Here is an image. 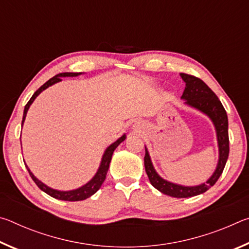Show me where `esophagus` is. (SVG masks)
<instances>
[{"instance_id": "1", "label": "esophagus", "mask_w": 249, "mask_h": 249, "mask_svg": "<svg viewBox=\"0 0 249 249\" xmlns=\"http://www.w3.org/2000/svg\"><path fill=\"white\" fill-rule=\"evenodd\" d=\"M134 127H135V126H134Z\"/></svg>"}]
</instances>
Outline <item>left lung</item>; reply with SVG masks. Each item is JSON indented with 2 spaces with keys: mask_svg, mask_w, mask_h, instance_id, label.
<instances>
[{
  "mask_svg": "<svg viewBox=\"0 0 249 249\" xmlns=\"http://www.w3.org/2000/svg\"><path fill=\"white\" fill-rule=\"evenodd\" d=\"M180 75L185 82V88L181 99L184 100L185 104L189 105V107L196 108L197 111L208 115L211 121L213 122L214 126H215L218 145V162L216 169L206 182L195 185V187H184V185L172 183L170 181L162 179L156 172L146 147L144 162L146 174L148 176L150 183L157 190L163 193V195L174 197H190L208 191L211 187L215 184L223 170H224L230 153L229 120H227L226 111L223 107L221 101L201 79L187 73H180Z\"/></svg>",
  "mask_w": 249,
  "mask_h": 249,
  "instance_id": "obj_1",
  "label": "left lung"
}]
</instances>
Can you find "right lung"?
Returning a JSON list of instances; mask_svg holds the SVG:
<instances>
[{
    "mask_svg": "<svg viewBox=\"0 0 249 249\" xmlns=\"http://www.w3.org/2000/svg\"><path fill=\"white\" fill-rule=\"evenodd\" d=\"M79 74H81V72H62V73H59L57 75H54V77H53L52 79H49L47 82L44 83L43 86H41L39 89L33 94L31 100H29L27 102V104L25 105L22 126H23V123L25 121V117H26L28 108H29V107H31V104L34 102V100L37 98V95H39V93H41V92H43L44 90L47 89L48 87L53 86V84L57 83L59 81H61V77H77V75H79ZM125 138H126V136L124 134L123 136L120 137L119 140H117L116 142H113L112 145H109L107 147V150L104 151L102 160H101V165L99 167L98 171H96L95 176L89 181V182L82 185L81 188L75 189V190L59 191V190H54V189L49 188L45 183H43L41 181L37 179L36 177L33 175V172L29 170V168L27 166H26V168H27V170L29 172V176L32 177V179L34 180V182L37 184V187H38L40 190H43L45 193H47V195H49L50 196L54 197V199L64 200V201H82V200H86V199H88V197H90L91 196H93L94 193L101 188V185H102V183L104 182V180H105V177H107L108 167H109V162H111V159H112V155H113V153H114V150L116 149V147L119 146L122 142L125 141Z\"/></svg>",
    "mask_w": 249,
    "mask_h": 249,
    "instance_id": "1",
    "label": "right lung"
}]
</instances>
